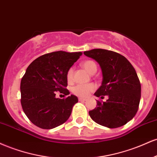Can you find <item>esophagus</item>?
<instances>
[{
	"instance_id": "34e87169",
	"label": "esophagus",
	"mask_w": 157,
	"mask_h": 157,
	"mask_svg": "<svg viewBox=\"0 0 157 157\" xmlns=\"http://www.w3.org/2000/svg\"><path fill=\"white\" fill-rule=\"evenodd\" d=\"M86 100V98H78L79 101H85Z\"/></svg>"
}]
</instances>
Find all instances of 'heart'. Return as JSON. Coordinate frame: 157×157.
<instances>
[{"label":"heart","instance_id":"obj_1","mask_svg":"<svg viewBox=\"0 0 157 157\" xmlns=\"http://www.w3.org/2000/svg\"><path fill=\"white\" fill-rule=\"evenodd\" d=\"M82 66L89 73L93 74L97 71V65L93 60H85L82 63ZM66 78L68 82L73 81V67H70L66 73ZM95 90V86L93 84H77L71 89V92L73 95L80 98L87 97L90 93H93Z\"/></svg>","mask_w":157,"mask_h":157}]
</instances>
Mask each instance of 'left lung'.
<instances>
[{
	"label": "left lung",
	"mask_w": 157,
	"mask_h": 157,
	"mask_svg": "<svg viewBox=\"0 0 157 157\" xmlns=\"http://www.w3.org/2000/svg\"><path fill=\"white\" fill-rule=\"evenodd\" d=\"M100 64L103 82L95 95L106 101H97V107L89 115L95 123L108 128L126 124L135 116L141 98V84L132 64L125 56L115 51L93 49L84 51Z\"/></svg>",
	"instance_id": "1"
}]
</instances>
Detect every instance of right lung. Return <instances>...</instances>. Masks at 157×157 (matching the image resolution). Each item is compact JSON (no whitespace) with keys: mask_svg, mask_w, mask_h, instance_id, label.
I'll use <instances>...</instances> for the list:
<instances>
[{"mask_svg":"<svg viewBox=\"0 0 157 157\" xmlns=\"http://www.w3.org/2000/svg\"><path fill=\"white\" fill-rule=\"evenodd\" d=\"M82 52L56 51L38 57L27 67L20 82L21 106L35 126L51 129L63 124L71 115L78 98L71 95L56 98V92L67 95V70Z\"/></svg>","mask_w":157,"mask_h":157,"instance_id":"add662e5","label":"right lung"}]
</instances>
